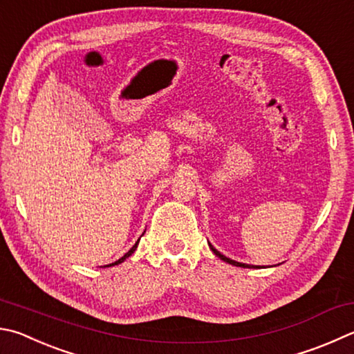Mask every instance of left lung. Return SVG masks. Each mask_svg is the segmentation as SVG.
I'll use <instances>...</instances> for the list:
<instances>
[{
    "label": "left lung",
    "instance_id": "1",
    "mask_svg": "<svg viewBox=\"0 0 354 354\" xmlns=\"http://www.w3.org/2000/svg\"><path fill=\"white\" fill-rule=\"evenodd\" d=\"M209 246H210V249H212V252H214L218 259H221L223 261H226V263H229V265H234V266H240V268H257V266H254V265H246V263H240V261H235V260H230V259H227L226 255H223V254H220L218 252V250L212 246V244L209 243Z\"/></svg>",
    "mask_w": 354,
    "mask_h": 354
}]
</instances>
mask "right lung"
Masks as SVG:
<instances>
[{
    "label": "right lung",
    "instance_id": "1",
    "mask_svg": "<svg viewBox=\"0 0 354 354\" xmlns=\"http://www.w3.org/2000/svg\"><path fill=\"white\" fill-rule=\"evenodd\" d=\"M140 240V239H139ZM139 240L136 241V243H134V246L130 249V250H128V252L124 255V257H122V259H119L118 261H114V263H111V265H106V266H115V265H119V263H122V261H125V259H128V257H130L133 252H134V250H136V248H138V244H139Z\"/></svg>",
    "mask_w": 354,
    "mask_h": 354
}]
</instances>
